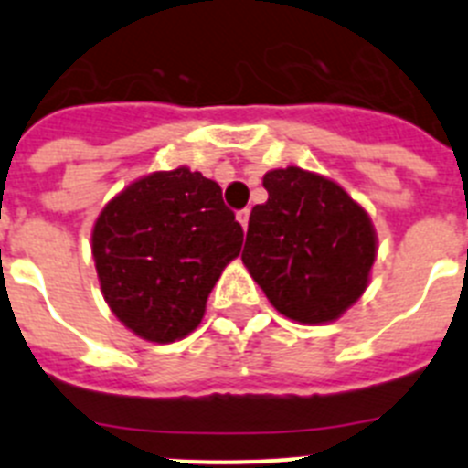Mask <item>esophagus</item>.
I'll use <instances>...</instances> for the list:
<instances>
[{
  "mask_svg": "<svg viewBox=\"0 0 468 468\" xmlns=\"http://www.w3.org/2000/svg\"><path fill=\"white\" fill-rule=\"evenodd\" d=\"M248 218H250V210H248V208L239 210V213H237V220H239V225L243 227V229H246V227H248Z\"/></svg>",
  "mask_w": 468,
  "mask_h": 468,
  "instance_id": "1",
  "label": "esophagus"
}]
</instances>
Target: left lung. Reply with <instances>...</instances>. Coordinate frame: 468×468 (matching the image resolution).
<instances>
[{
  "instance_id": "obj_1",
  "label": "left lung",
  "mask_w": 468,
  "mask_h": 468,
  "mask_svg": "<svg viewBox=\"0 0 468 468\" xmlns=\"http://www.w3.org/2000/svg\"><path fill=\"white\" fill-rule=\"evenodd\" d=\"M267 204L248 220L243 264L271 302L297 324L337 321L366 292L378 258L367 210L318 173L267 171Z\"/></svg>"
}]
</instances>
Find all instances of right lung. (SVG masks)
Here are the masks:
<instances>
[{
  "label": "right lung",
  "instance_id": "1",
  "mask_svg": "<svg viewBox=\"0 0 468 468\" xmlns=\"http://www.w3.org/2000/svg\"><path fill=\"white\" fill-rule=\"evenodd\" d=\"M241 243L243 229L220 185L187 166L133 180L107 201L90 231L107 307L131 333L156 345L197 330Z\"/></svg>",
  "mask_w": 468,
  "mask_h": 468
}]
</instances>
